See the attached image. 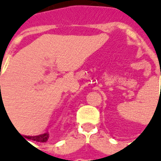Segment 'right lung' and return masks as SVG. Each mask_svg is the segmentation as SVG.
Listing matches in <instances>:
<instances>
[{
	"instance_id": "obj_1",
	"label": "right lung",
	"mask_w": 161,
	"mask_h": 161,
	"mask_svg": "<svg viewBox=\"0 0 161 161\" xmlns=\"http://www.w3.org/2000/svg\"><path fill=\"white\" fill-rule=\"evenodd\" d=\"M26 139L32 140V141H34V142H46V141L48 140V138H49V134H48V133H45V134H43V135H36V136H26ZM26 142H27V141H26ZM28 143H29V142H28Z\"/></svg>"
}]
</instances>
